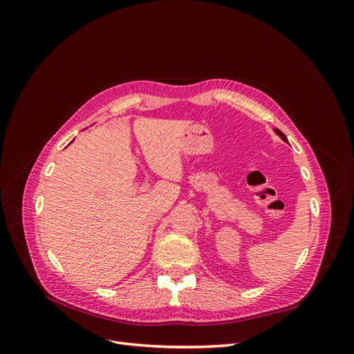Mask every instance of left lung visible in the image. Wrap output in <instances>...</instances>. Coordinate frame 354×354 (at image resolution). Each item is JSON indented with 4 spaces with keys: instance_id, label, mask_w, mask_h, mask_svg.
I'll return each mask as SVG.
<instances>
[{
    "instance_id": "8db88e82",
    "label": "left lung",
    "mask_w": 354,
    "mask_h": 354,
    "mask_svg": "<svg viewBox=\"0 0 354 354\" xmlns=\"http://www.w3.org/2000/svg\"><path fill=\"white\" fill-rule=\"evenodd\" d=\"M274 133H276L277 136H279L283 142H286V143H288V140H286V136H285V134H283L281 130H277V128H274Z\"/></svg>"
}]
</instances>
